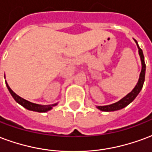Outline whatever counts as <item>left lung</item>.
<instances>
[{
  "instance_id": "obj_1",
  "label": "left lung",
  "mask_w": 152,
  "mask_h": 152,
  "mask_svg": "<svg viewBox=\"0 0 152 152\" xmlns=\"http://www.w3.org/2000/svg\"><path fill=\"white\" fill-rule=\"evenodd\" d=\"M134 40L135 41V43L137 44V47H138V54L140 56V60H141L142 63V70L140 75H139V78H138V81L136 86L134 87V88L129 93L127 94L125 97H123L122 99H120L119 101L116 102L114 104H112L109 105H105V106H96V108L99 109L100 111L103 112H113V111H117V110H120V109H122V108H126L127 105H129L131 102L134 100V99L137 97L139 92L141 91L142 88V86H143V83H144L145 81V73H146V65H145L144 61V56H143V53H142V50L139 48L138 44V42L135 40L134 39Z\"/></svg>"
}]
</instances>
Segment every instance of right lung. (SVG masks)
I'll use <instances>...</instances> for the list:
<instances>
[{
    "instance_id": "obj_1",
    "label": "right lung",
    "mask_w": 152,
    "mask_h": 152,
    "mask_svg": "<svg viewBox=\"0 0 152 152\" xmlns=\"http://www.w3.org/2000/svg\"><path fill=\"white\" fill-rule=\"evenodd\" d=\"M5 84H6V87H7L9 91L11 94V96H13V98L15 99V101L18 103L19 104H21L23 107H24L26 109L28 110H31V111L34 112H38V113H46L48 111H50L51 109L54 107V106H56L58 103H56L54 104H50V105H42V104H34V103H31V102L28 101L26 99H23L22 97H20L19 96H18L16 93H14L11 88L10 87V86L8 85L7 82H5Z\"/></svg>"
}]
</instances>
